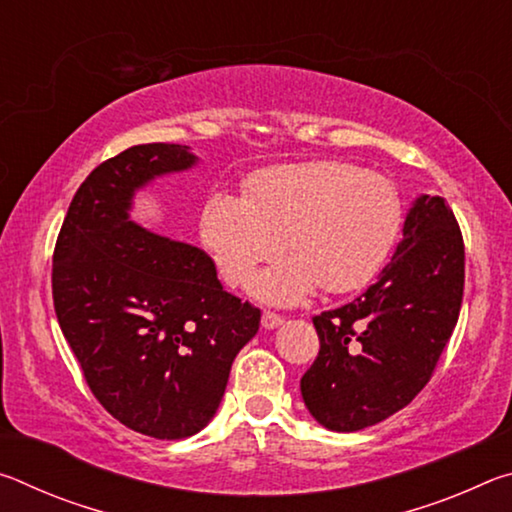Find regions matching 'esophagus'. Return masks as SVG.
<instances>
[{
    "mask_svg": "<svg viewBox=\"0 0 512 512\" xmlns=\"http://www.w3.org/2000/svg\"><path fill=\"white\" fill-rule=\"evenodd\" d=\"M284 323V318L280 314H273V311H264L262 314V327L264 329H275Z\"/></svg>",
    "mask_w": 512,
    "mask_h": 512,
    "instance_id": "obj_1",
    "label": "esophagus"
}]
</instances>
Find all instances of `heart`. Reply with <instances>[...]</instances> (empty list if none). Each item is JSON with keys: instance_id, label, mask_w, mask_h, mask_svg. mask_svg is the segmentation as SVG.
Here are the masks:
<instances>
[{"instance_id": "obj_1", "label": "heart", "mask_w": 512, "mask_h": 512, "mask_svg": "<svg viewBox=\"0 0 512 512\" xmlns=\"http://www.w3.org/2000/svg\"><path fill=\"white\" fill-rule=\"evenodd\" d=\"M402 205L391 180L348 162L280 164L255 173L244 198L216 192L201 232L230 287L284 248L291 257L257 277V298L291 305L320 287L348 293L372 280L391 253Z\"/></svg>"}]
</instances>
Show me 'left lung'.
Here are the masks:
<instances>
[{"mask_svg":"<svg viewBox=\"0 0 512 512\" xmlns=\"http://www.w3.org/2000/svg\"><path fill=\"white\" fill-rule=\"evenodd\" d=\"M377 282L314 316L316 361L302 400L332 431H359L404 409L433 375L463 302L465 246L445 198L422 194Z\"/></svg>","mask_w":512,"mask_h":512,"instance_id":"8db88e82","label":"left lung"}]
</instances>
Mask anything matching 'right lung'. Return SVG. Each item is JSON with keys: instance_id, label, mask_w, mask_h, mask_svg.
<instances>
[{"instance_id": "right-lung-1", "label": "right lung", "mask_w": 512, "mask_h": 512, "mask_svg": "<svg viewBox=\"0 0 512 512\" xmlns=\"http://www.w3.org/2000/svg\"><path fill=\"white\" fill-rule=\"evenodd\" d=\"M183 144H140L101 162L69 203L51 268L54 309L90 391L112 418L180 440L214 418L259 309L223 291L201 248L128 216L133 196L187 171Z\"/></svg>"}]
</instances>
